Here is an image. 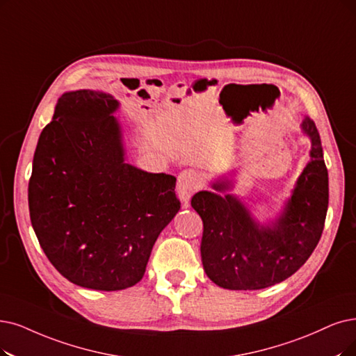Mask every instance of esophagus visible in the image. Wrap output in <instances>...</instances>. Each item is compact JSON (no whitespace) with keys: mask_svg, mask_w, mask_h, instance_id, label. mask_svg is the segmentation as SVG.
<instances>
[{"mask_svg":"<svg viewBox=\"0 0 356 356\" xmlns=\"http://www.w3.org/2000/svg\"><path fill=\"white\" fill-rule=\"evenodd\" d=\"M202 177L198 175L195 170L193 169H186L182 170V172L178 175V182H177V193L179 200L182 202V206L187 207L188 202L191 195L197 191L200 190L202 187Z\"/></svg>","mask_w":356,"mask_h":356,"instance_id":"1","label":"esophagus"}]
</instances>
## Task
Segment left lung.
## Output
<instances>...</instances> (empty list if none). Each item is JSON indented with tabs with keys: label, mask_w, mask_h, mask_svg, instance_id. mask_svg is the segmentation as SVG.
<instances>
[{
	"label": "left lung",
	"mask_w": 356,
	"mask_h": 356,
	"mask_svg": "<svg viewBox=\"0 0 356 356\" xmlns=\"http://www.w3.org/2000/svg\"><path fill=\"white\" fill-rule=\"evenodd\" d=\"M302 133L311 140V161L276 220L260 225L235 195H220L231 188L227 179L213 184L219 193L193 195L191 206L203 220V267L218 286L268 288L292 276L317 247L329 207V172L318 130L309 117L302 121Z\"/></svg>",
	"instance_id": "1"
}]
</instances>
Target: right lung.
Masks as SVG:
<instances>
[{"label":"right lung","instance_id":"add662e5","mask_svg":"<svg viewBox=\"0 0 356 356\" xmlns=\"http://www.w3.org/2000/svg\"><path fill=\"white\" fill-rule=\"evenodd\" d=\"M118 106L101 90L64 93L40 133L29 181L42 250L65 279L95 291L138 283L181 207L175 177L125 163Z\"/></svg>","mask_w":356,"mask_h":356}]
</instances>
